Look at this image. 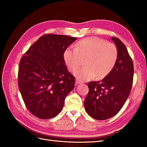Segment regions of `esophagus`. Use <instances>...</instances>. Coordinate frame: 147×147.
Segmentation results:
<instances>
[{"label":"esophagus","instance_id":"esophagus-1","mask_svg":"<svg viewBox=\"0 0 147 147\" xmlns=\"http://www.w3.org/2000/svg\"><path fill=\"white\" fill-rule=\"evenodd\" d=\"M80 83H82V82H81L80 81L78 80H76V85H78V84H80Z\"/></svg>","mask_w":147,"mask_h":147}]
</instances>
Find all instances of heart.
Here are the masks:
<instances>
[{
  "label": "heart",
  "mask_w": 147,
  "mask_h": 147,
  "mask_svg": "<svg viewBox=\"0 0 147 147\" xmlns=\"http://www.w3.org/2000/svg\"><path fill=\"white\" fill-rule=\"evenodd\" d=\"M85 66L74 73L78 80H88L96 76L103 79L111 73L117 59L114 44L98 37H88L76 43L74 48L68 47L63 52V59L71 71L78 68L82 59Z\"/></svg>",
  "instance_id": "heart-1"
}]
</instances>
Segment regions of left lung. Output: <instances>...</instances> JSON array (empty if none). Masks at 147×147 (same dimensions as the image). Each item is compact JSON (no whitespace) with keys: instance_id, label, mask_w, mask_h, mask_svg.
<instances>
[{"instance_id":"obj_1","label":"left lung","mask_w":147,"mask_h":147,"mask_svg":"<svg viewBox=\"0 0 147 147\" xmlns=\"http://www.w3.org/2000/svg\"><path fill=\"white\" fill-rule=\"evenodd\" d=\"M112 40L117 49L113 69L100 82H90L84 106L90 116L105 120L114 116L125 104L132 88L134 66L126 47L116 37Z\"/></svg>"}]
</instances>
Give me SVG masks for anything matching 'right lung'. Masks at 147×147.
Instances as JSON below:
<instances>
[{"mask_svg": "<svg viewBox=\"0 0 147 147\" xmlns=\"http://www.w3.org/2000/svg\"><path fill=\"white\" fill-rule=\"evenodd\" d=\"M77 38L46 34L21 57L18 86L26 108L42 119L60 113L65 98L74 88V77L67 69L63 52Z\"/></svg>", "mask_w": 147, "mask_h": 147, "instance_id": "right-lung-1", "label": "right lung"}]
</instances>
